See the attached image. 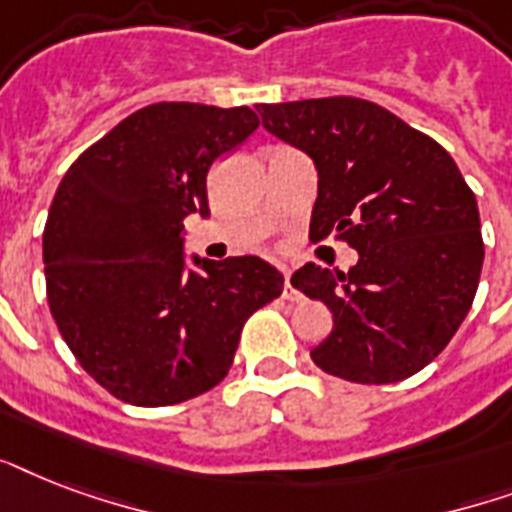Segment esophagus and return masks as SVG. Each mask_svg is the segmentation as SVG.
I'll use <instances>...</instances> for the list:
<instances>
[{"mask_svg": "<svg viewBox=\"0 0 512 512\" xmlns=\"http://www.w3.org/2000/svg\"><path fill=\"white\" fill-rule=\"evenodd\" d=\"M289 276H292V273L284 268V292H281V297H284V300H297V297H300V292H297V289L289 284Z\"/></svg>", "mask_w": 512, "mask_h": 512, "instance_id": "1", "label": "esophagus"}]
</instances>
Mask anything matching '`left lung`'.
Listing matches in <instances>:
<instances>
[{
  "label": "left lung",
  "mask_w": 512,
  "mask_h": 512,
  "mask_svg": "<svg viewBox=\"0 0 512 512\" xmlns=\"http://www.w3.org/2000/svg\"><path fill=\"white\" fill-rule=\"evenodd\" d=\"M260 116L319 170L311 239L358 252L348 273L308 263L292 276L335 321L313 364L361 385L425 369L468 316L484 265L476 193L454 159L361 98L263 103Z\"/></svg>",
  "instance_id": "8db88e82"
}]
</instances>
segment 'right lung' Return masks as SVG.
Segmentation results:
<instances>
[{
	"mask_svg": "<svg viewBox=\"0 0 512 512\" xmlns=\"http://www.w3.org/2000/svg\"><path fill=\"white\" fill-rule=\"evenodd\" d=\"M260 127L252 108L154 103L92 143L44 225L47 303L92 380L135 406H172L223 380L241 329L284 289L260 257L193 260L183 220L209 215L207 172Z\"/></svg>",
	"mask_w": 512,
	"mask_h": 512,
	"instance_id": "add662e5",
	"label": "right lung"
}]
</instances>
